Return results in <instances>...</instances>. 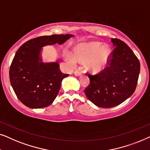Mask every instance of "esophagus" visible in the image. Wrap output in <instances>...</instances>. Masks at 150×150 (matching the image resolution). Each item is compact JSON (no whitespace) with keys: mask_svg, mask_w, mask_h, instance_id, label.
Returning a JSON list of instances; mask_svg holds the SVG:
<instances>
[{"mask_svg":"<svg viewBox=\"0 0 150 150\" xmlns=\"http://www.w3.org/2000/svg\"><path fill=\"white\" fill-rule=\"evenodd\" d=\"M81 71H75V72H74V74H75L76 76H80V75H81Z\"/></svg>","mask_w":150,"mask_h":150,"instance_id":"esophagus-1","label":"esophagus"}]
</instances>
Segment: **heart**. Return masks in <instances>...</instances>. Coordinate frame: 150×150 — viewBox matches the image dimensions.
<instances>
[{
    "label": "heart",
    "mask_w": 150,
    "mask_h": 150,
    "mask_svg": "<svg viewBox=\"0 0 150 150\" xmlns=\"http://www.w3.org/2000/svg\"><path fill=\"white\" fill-rule=\"evenodd\" d=\"M111 51L108 45L103 46L99 42H92L77 46L75 50V56L72 53L67 54V59L73 67L77 60L86 63L87 71L92 73L103 71L108 64Z\"/></svg>",
    "instance_id": "obj_1"
}]
</instances>
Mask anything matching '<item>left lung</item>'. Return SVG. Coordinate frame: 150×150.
Segmentation results:
<instances>
[{
  "mask_svg": "<svg viewBox=\"0 0 150 150\" xmlns=\"http://www.w3.org/2000/svg\"><path fill=\"white\" fill-rule=\"evenodd\" d=\"M115 49L108 64L100 73H88L90 83L84 90L87 98L98 107L117 106L134 93L140 62L130 48L121 40L111 38Z\"/></svg>",
  "mask_w": 150,
  "mask_h": 150,
  "instance_id": "obj_1",
  "label": "left lung"
}]
</instances>
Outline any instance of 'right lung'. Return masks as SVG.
<instances>
[{
    "label": "right lung",
    "instance_id": "add662e5",
    "mask_svg": "<svg viewBox=\"0 0 150 150\" xmlns=\"http://www.w3.org/2000/svg\"><path fill=\"white\" fill-rule=\"evenodd\" d=\"M73 35H44L31 39L18 49L10 66L11 85L20 101L31 108H42L51 105L56 98L61 83L68 74L62 73L58 61L44 63L42 48L64 43Z\"/></svg>",
    "mask_w": 150,
    "mask_h": 150
}]
</instances>
